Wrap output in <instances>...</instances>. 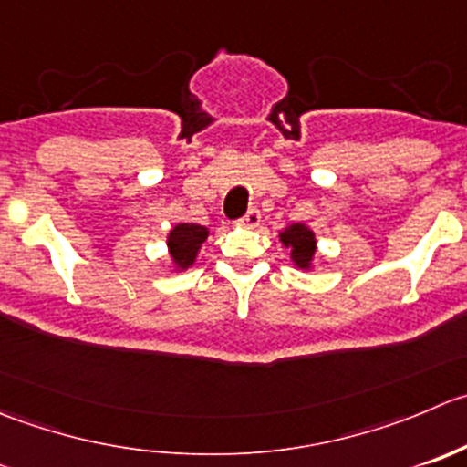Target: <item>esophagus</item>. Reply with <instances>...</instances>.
Masks as SVG:
<instances>
[{
    "label": "esophagus",
    "instance_id": "1",
    "mask_svg": "<svg viewBox=\"0 0 467 467\" xmlns=\"http://www.w3.org/2000/svg\"><path fill=\"white\" fill-rule=\"evenodd\" d=\"M260 221H262V216H260V212L257 210H248L246 212V216H244L242 221H239V223L244 225V228H257V225H260Z\"/></svg>",
    "mask_w": 467,
    "mask_h": 467
}]
</instances>
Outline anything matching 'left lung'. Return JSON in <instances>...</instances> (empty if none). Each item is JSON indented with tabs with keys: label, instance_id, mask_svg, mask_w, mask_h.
Returning <instances> with one entry per match:
<instances>
[{
	"label": "left lung",
	"instance_id": "obj_1",
	"mask_svg": "<svg viewBox=\"0 0 467 467\" xmlns=\"http://www.w3.org/2000/svg\"><path fill=\"white\" fill-rule=\"evenodd\" d=\"M283 248L289 251V260L296 269L312 271L315 269V255H317V237L315 230L307 228L306 223H292L278 233Z\"/></svg>",
	"mask_w": 467,
	"mask_h": 467
}]
</instances>
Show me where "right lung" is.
<instances>
[{
    "mask_svg": "<svg viewBox=\"0 0 467 467\" xmlns=\"http://www.w3.org/2000/svg\"><path fill=\"white\" fill-rule=\"evenodd\" d=\"M210 237V228L198 223H175L166 234V248H169L171 269L187 271L196 265L201 246Z\"/></svg>",
    "mask_w": 467,
    "mask_h": 467,
    "instance_id": "obj_1",
    "label": "right lung"
}]
</instances>
